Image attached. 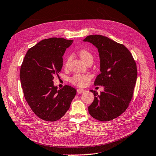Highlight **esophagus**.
Listing matches in <instances>:
<instances>
[{
    "instance_id": "1",
    "label": "esophagus",
    "mask_w": 156,
    "mask_h": 156,
    "mask_svg": "<svg viewBox=\"0 0 156 156\" xmlns=\"http://www.w3.org/2000/svg\"><path fill=\"white\" fill-rule=\"evenodd\" d=\"M77 93H79V94H80V93H84L85 91L84 89H77Z\"/></svg>"
}]
</instances>
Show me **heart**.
Segmentation results:
<instances>
[{
    "mask_svg": "<svg viewBox=\"0 0 156 156\" xmlns=\"http://www.w3.org/2000/svg\"><path fill=\"white\" fill-rule=\"evenodd\" d=\"M79 55L85 63L88 61H93V56L92 54L86 49H82L79 51ZM71 56H69L65 59L64 62V66L68 67V65L71 61ZM91 75L88 74H75L72 77L70 78V82L78 87H83L86 84L87 82L91 80Z\"/></svg>",
    "mask_w": 156,
    "mask_h": 156,
    "instance_id": "1",
    "label": "heart"
}]
</instances>
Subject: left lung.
Wrapping results in <instances>:
<instances>
[{"label":"left lung","instance_id":"left-lung-1","mask_svg":"<svg viewBox=\"0 0 156 156\" xmlns=\"http://www.w3.org/2000/svg\"><path fill=\"white\" fill-rule=\"evenodd\" d=\"M93 44L100 59V71L94 85L104 87L88 107L91 116L100 121H109L118 117L128 108L133 95L137 70L131 52L124 44L100 35H91L83 40Z\"/></svg>","mask_w":156,"mask_h":156}]
</instances>
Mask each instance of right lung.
Instances as JSON below:
<instances>
[{
    "label": "right lung",
    "instance_id": "1",
    "mask_svg": "<svg viewBox=\"0 0 156 156\" xmlns=\"http://www.w3.org/2000/svg\"><path fill=\"white\" fill-rule=\"evenodd\" d=\"M73 40L61 37L43 39L29 48L20 70V80L25 100L37 116L54 122L69 109L76 94L74 88L64 85L59 90L53 79L63 66L65 51Z\"/></svg>",
    "mask_w": 156,
    "mask_h": 156
}]
</instances>
